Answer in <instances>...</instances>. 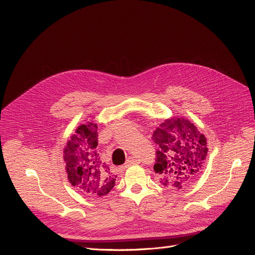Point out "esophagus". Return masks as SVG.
<instances>
[{"label":"esophagus","mask_w":255,"mask_h":255,"mask_svg":"<svg viewBox=\"0 0 255 255\" xmlns=\"http://www.w3.org/2000/svg\"><path fill=\"white\" fill-rule=\"evenodd\" d=\"M138 163H139V160H138V159H137L136 157H134V156H130V157L127 160V163H126V166H125V167H129V166L138 164Z\"/></svg>","instance_id":"obj_1"}]
</instances>
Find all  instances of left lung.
<instances>
[{
	"mask_svg": "<svg viewBox=\"0 0 255 255\" xmlns=\"http://www.w3.org/2000/svg\"><path fill=\"white\" fill-rule=\"evenodd\" d=\"M158 145L154 171L160 184L181 189L194 183L202 172L207 155L206 137L184 117L164 120L153 132Z\"/></svg>",
	"mask_w": 255,
	"mask_h": 255,
	"instance_id": "left-lung-1",
	"label": "left lung"
}]
</instances>
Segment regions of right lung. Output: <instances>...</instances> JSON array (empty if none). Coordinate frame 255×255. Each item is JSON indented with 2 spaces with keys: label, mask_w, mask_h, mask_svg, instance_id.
Segmentation results:
<instances>
[{
  "label": "right lung",
  "mask_w": 255,
  "mask_h": 255,
  "mask_svg": "<svg viewBox=\"0 0 255 255\" xmlns=\"http://www.w3.org/2000/svg\"><path fill=\"white\" fill-rule=\"evenodd\" d=\"M98 126L87 121L75 129L64 149L68 180L72 186L88 196L103 197L115 186L116 177L100 159Z\"/></svg>",
  "instance_id": "right-lung-1"
}]
</instances>
